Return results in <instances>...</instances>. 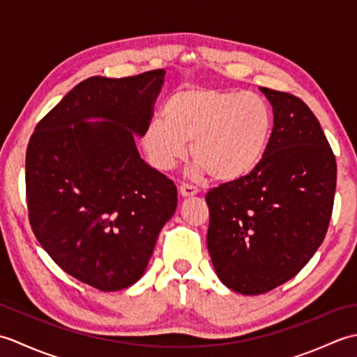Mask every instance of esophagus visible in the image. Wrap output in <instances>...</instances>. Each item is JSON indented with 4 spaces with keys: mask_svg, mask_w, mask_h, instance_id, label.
<instances>
[{
    "mask_svg": "<svg viewBox=\"0 0 357 357\" xmlns=\"http://www.w3.org/2000/svg\"><path fill=\"white\" fill-rule=\"evenodd\" d=\"M179 193L183 195V196H193V195H198L199 193V190L198 188H196L195 185H192V184H181V187H179Z\"/></svg>",
    "mask_w": 357,
    "mask_h": 357,
    "instance_id": "34e87169",
    "label": "esophagus"
}]
</instances>
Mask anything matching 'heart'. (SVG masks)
<instances>
[{"instance_id":"obj_1","label":"heart","mask_w":357,"mask_h":357,"mask_svg":"<svg viewBox=\"0 0 357 357\" xmlns=\"http://www.w3.org/2000/svg\"><path fill=\"white\" fill-rule=\"evenodd\" d=\"M164 116L150 119L142 132L149 162L172 170L192 142V174L210 173L219 183L238 181L259 165L273 128V112L262 96L219 87L178 90L167 100Z\"/></svg>"}]
</instances>
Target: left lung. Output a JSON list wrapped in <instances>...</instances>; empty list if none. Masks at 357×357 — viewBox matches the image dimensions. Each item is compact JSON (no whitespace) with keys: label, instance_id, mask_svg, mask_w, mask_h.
<instances>
[{"label":"left lung","instance_id":"obj_1","mask_svg":"<svg viewBox=\"0 0 357 357\" xmlns=\"http://www.w3.org/2000/svg\"><path fill=\"white\" fill-rule=\"evenodd\" d=\"M273 105L262 161L211 188L207 247L219 279L242 294H262L294 278L327 234L336 190V158L308 105L261 87Z\"/></svg>","mask_w":357,"mask_h":357}]
</instances>
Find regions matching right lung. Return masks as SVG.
<instances>
[{
    "mask_svg": "<svg viewBox=\"0 0 357 357\" xmlns=\"http://www.w3.org/2000/svg\"><path fill=\"white\" fill-rule=\"evenodd\" d=\"M164 69L127 78H87L30 136L26 198L38 242L66 273L101 291L133 285L178 190L141 159L133 133L153 116ZM101 117V123H86Z\"/></svg>",
    "mask_w": 357,
    "mask_h": 357,
    "instance_id": "add662e5",
    "label": "right lung"
}]
</instances>
